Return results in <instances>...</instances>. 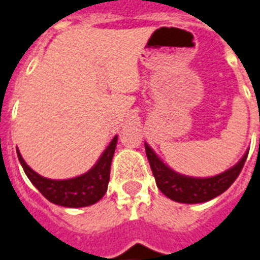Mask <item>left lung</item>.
Segmentation results:
<instances>
[{
    "mask_svg": "<svg viewBox=\"0 0 260 260\" xmlns=\"http://www.w3.org/2000/svg\"><path fill=\"white\" fill-rule=\"evenodd\" d=\"M145 150H146L153 176L155 178V184L159 190L166 197H169L170 200L184 203V204L205 203L225 192L238 178L248 155V151H247L235 166H232L217 176L197 178L188 177L170 169L169 166L165 165L162 159L151 150V147L147 143H145Z\"/></svg>",
    "mask_w": 260,
    "mask_h": 260,
    "instance_id": "8db88e82",
    "label": "left lung"
}]
</instances>
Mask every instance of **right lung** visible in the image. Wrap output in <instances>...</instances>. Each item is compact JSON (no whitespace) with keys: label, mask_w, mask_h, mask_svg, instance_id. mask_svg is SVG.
I'll return each mask as SVG.
<instances>
[{"label":"right lung","mask_w":260,"mask_h":260,"mask_svg":"<svg viewBox=\"0 0 260 260\" xmlns=\"http://www.w3.org/2000/svg\"><path fill=\"white\" fill-rule=\"evenodd\" d=\"M117 141L118 136H115L94 168H91L82 176L68 180H51L43 177L26 165L18 150L17 155L25 174L47 200L61 207L82 208L95 204L105 196L110 181V168L117 147Z\"/></svg>","instance_id":"right-lung-1"}]
</instances>
